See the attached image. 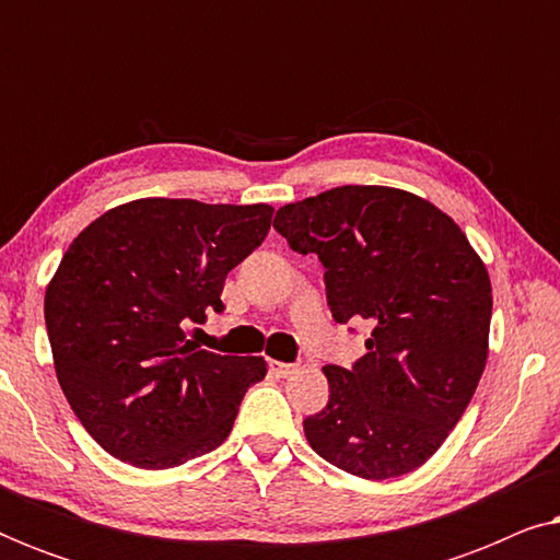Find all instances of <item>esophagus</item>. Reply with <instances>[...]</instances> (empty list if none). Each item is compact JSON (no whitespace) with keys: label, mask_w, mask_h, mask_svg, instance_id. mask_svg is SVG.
Returning <instances> with one entry per match:
<instances>
[{"label":"esophagus","mask_w":560,"mask_h":560,"mask_svg":"<svg viewBox=\"0 0 560 560\" xmlns=\"http://www.w3.org/2000/svg\"><path fill=\"white\" fill-rule=\"evenodd\" d=\"M270 370H272V374H278V377H290V374L295 372V364L275 362V359H270Z\"/></svg>","instance_id":"esophagus-1"}]
</instances>
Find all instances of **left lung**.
<instances>
[{
	"label": "left lung",
	"mask_w": 560,
	"mask_h": 560,
	"mask_svg": "<svg viewBox=\"0 0 560 560\" xmlns=\"http://www.w3.org/2000/svg\"><path fill=\"white\" fill-rule=\"evenodd\" d=\"M272 226L298 255L320 259L336 324L372 328L349 370L324 366L328 402L303 420L305 439L362 479L418 469L454 431L485 372V262L454 219L385 186L324 190L282 206Z\"/></svg>",
	"instance_id": "obj_1"
}]
</instances>
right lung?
<instances>
[{"mask_svg":"<svg viewBox=\"0 0 560 560\" xmlns=\"http://www.w3.org/2000/svg\"><path fill=\"white\" fill-rule=\"evenodd\" d=\"M272 206L140 198L75 236L45 293L66 400L98 446L171 469L232 433L262 357L196 349L186 328L221 313L226 275L270 232Z\"/></svg>","mask_w":560,"mask_h":560,"instance_id":"1","label":"right lung"}]
</instances>
